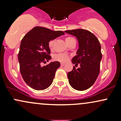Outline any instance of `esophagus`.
<instances>
[{"mask_svg": "<svg viewBox=\"0 0 121 121\" xmlns=\"http://www.w3.org/2000/svg\"><path fill=\"white\" fill-rule=\"evenodd\" d=\"M65 64L64 63V62H61V66H64Z\"/></svg>", "mask_w": 121, "mask_h": 121, "instance_id": "1", "label": "esophagus"}]
</instances>
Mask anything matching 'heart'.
<instances>
[{"label": "heart", "mask_w": 121, "mask_h": 121, "mask_svg": "<svg viewBox=\"0 0 121 121\" xmlns=\"http://www.w3.org/2000/svg\"><path fill=\"white\" fill-rule=\"evenodd\" d=\"M74 39V38L72 37H66L65 38V41H66V44H68L70 41ZM54 43H55V40H52L51 41H49L48 43V47H49L50 49H52L53 48ZM69 59L68 55H67L65 53H57L54 56V59L56 61H59L61 62H66V61H68V60Z\"/></svg>", "instance_id": "b5f03b06"}]
</instances>
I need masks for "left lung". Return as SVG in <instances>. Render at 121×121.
Returning <instances> with one entry per match:
<instances>
[{"label":"left lung","instance_id":"obj_1","mask_svg":"<svg viewBox=\"0 0 121 121\" xmlns=\"http://www.w3.org/2000/svg\"><path fill=\"white\" fill-rule=\"evenodd\" d=\"M65 32L77 37L79 47L72 61L73 64H80V66L77 69L74 66L68 72L69 84L77 91H85L94 84L99 73L102 59L100 43L93 34L84 29L67 30Z\"/></svg>","mask_w":121,"mask_h":121}]
</instances>
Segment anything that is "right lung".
I'll return each instance as SVG.
<instances>
[{"label":"right lung","instance_id":"obj_1","mask_svg":"<svg viewBox=\"0 0 121 121\" xmlns=\"http://www.w3.org/2000/svg\"><path fill=\"white\" fill-rule=\"evenodd\" d=\"M63 35L61 30L35 27L22 40L18 54L20 73L25 82L31 88L42 91L52 84L60 63L51 62L43 67L40 64L51 59L49 41Z\"/></svg>","mask_w":121,"mask_h":121}]
</instances>
